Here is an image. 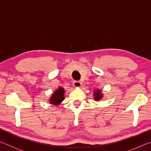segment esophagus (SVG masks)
I'll return each mask as SVG.
<instances>
[{
    "label": "esophagus",
    "mask_w": 151,
    "mask_h": 151,
    "mask_svg": "<svg viewBox=\"0 0 151 151\" xmlns=\"http://www.w3.org/2000/svg\"><path fill=\"white\" fill-rule=\"evenodd\" d=\"M81 85H82V83L80 81H75L73 82V86L76 88H80V87H81Z\"/></svg>",
    "instance_id": "1"
}]
</instances>
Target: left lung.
<instances>
[{
  "mask_svg": "<svg viewBox=\"0 0 151 151\" xmlns=\"http://www.w3.org/2000/svg\"><path fill=\"white\" fill-rule=\"evenodd\" d=\"M103 97V94L101 93V90L96 89V90L94 92V99H95L96 101H100Z\"/></svg>",
  "mask_w": 151,
  "mask_h": 151,
  "instance_id": "left-lung-1",
  "label": "left lung"
}]
</instances>
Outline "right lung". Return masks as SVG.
Masks as SVG:
<instances>
[{
	"instance_id": "obj_1",
	"label": "right lung",
	"mask_w": 151,
	"mask_h": 151,
	"mask_svg": "<svg viewBox=\"0 0 151 151\" xmlns=\"http://www.w3.org/2000/svg\"><path fill=\"white\" fill-rule=\"evenodd\" d=\"M64 94H65L64 88L62 87H58V89H57L54 92V93L52 94V96L50 98V103L55 104V105L60 104L64 99H65Z\"/></svg>"
}]
</instances>
